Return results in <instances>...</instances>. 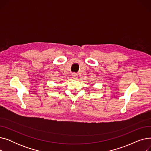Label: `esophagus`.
Returning <instances> with one entry per match:
<instances>
[{"label":"esophagus","instance_id":"34e87169","mask_svg":"<svg viewBox=\"0 0 151 151\" xmlns=\"http://www.w3.org/2000/svg\"><path fill=\"white\" fill-rule=\"evenodd\" d=\"M72 78L73 79H76L78 78V75L76 73H72Z\"/></svg>","mask_w":151,"mask_h":151}]
</instances>
